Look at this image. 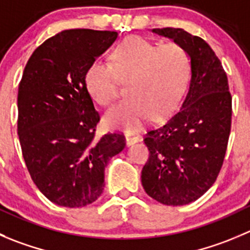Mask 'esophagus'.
Listing matches in <instances>:
<instances>
[{
  "label": "esophagus",
  "mask_w": 250,
  "mask_h": 250,
  "mask_svg": "<svg viewBox=\"0 0 250 250\" xmlns=\"http://www.w3.org/2000/svg\"><path fill=\"white\" fill-rule=\"evenodd\" d=\"M141 141V137L137 136V135H126V145L127 146H131V145L136 144V142Z\"/></svg>",
  "instance_id": "esophagus-1"
}]
</instances>
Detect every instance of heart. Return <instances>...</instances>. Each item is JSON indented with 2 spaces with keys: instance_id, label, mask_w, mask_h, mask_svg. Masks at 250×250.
Segmentation results:
<instances>
[{
  "instance_id": "1",
  "label": "heart",
  "mask_w": 250,
  "mask_h": 250,
  "mask_svg": "<svg viewBox=\"0 0 250 250\" xmlns=\"http://www.w3.org/2000/svg\"><path fill=\"white\" fill-rule=\"evenodd\" d=\"M113 67L94 61L84 73L88 94L102 106H109L116 96V77L126 80L130 97L104 116L109 129L134 132L153 116L165 118L180 104L189 85L191 66L182 46L159 44L140 37L124 40L111 54Z\"/></svg>"
}]
</instances>
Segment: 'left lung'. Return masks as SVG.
I'll use <instances>...</instances> for the list:
<instances>
[{
  "label": "left lung",
  "mask_w": 250,
  "mask_h": 250,
  "mask_svg": "<svg viewBox=\"0 0 250 250\" xmlns=\"http://www.w3.org/2000/svg\"><path fill=\"white\" fill-rule=\"evenodd\" d=\"M152 32L187 51L191 78L179 110L145 137L149 158L141 182L158 203L187 205L203 196L220 173L230 132L232 97L222 63L205 40L180 28Z\"/></svg>",
  "instance_id": "8db88e82"
}]
</instances>
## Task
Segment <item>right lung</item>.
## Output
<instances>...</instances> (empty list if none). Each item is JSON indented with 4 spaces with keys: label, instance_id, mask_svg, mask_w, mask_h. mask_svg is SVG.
<instances>
[{
    "label": "right lung",
    "instance_id": "add662e5",
    "mask_svg": "<svg viewBox=\"0 0 250 250\" xmlns=\"http://www.w3.org/2000/svg\"><path fill=\"white\" fill-rule=\"evenodd\" d=\"M116 32L68 29L32 54L18 88V136L38 189L56 205L82 208L103 192L108 161L125 147L121 134L94 137L99 114L84 85L88 66Z\"/></svg>",
    "mask_w": 250,
    "mask_h": 250
}]
</instances>
